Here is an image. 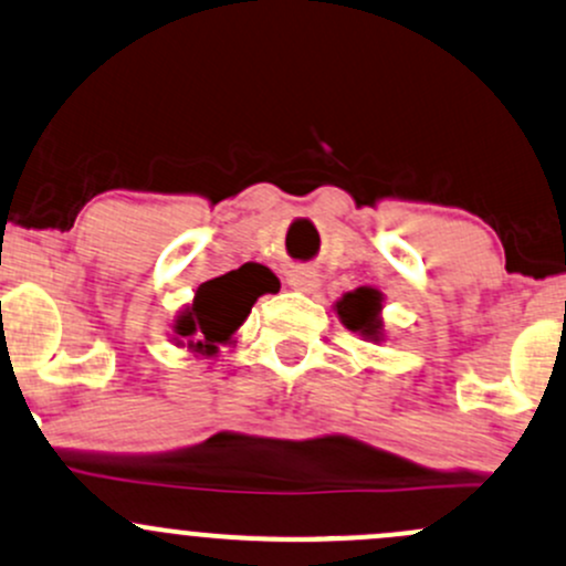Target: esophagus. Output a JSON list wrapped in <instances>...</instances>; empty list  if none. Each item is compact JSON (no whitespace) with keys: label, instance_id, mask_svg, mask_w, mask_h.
Here are the masks:
<instances>
[{"label":"esophagus","instance_id":"obj_1","mask_svg":"<svg viewBox=\"0 0 566 566\" xmlns=\"http://www.w3.org/2000/svg\"><path fill=\"white\" fill-rule=\"evenodd\" d=\"M287 282L293 284L295 290L312 293V290L319 284V273L314 271V268H293V271L287 273Z\"/></svg>","mask_w":566,"mask_h":566}]
</instances>
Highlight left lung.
I'll return each mask as SVG.
<instances>
[{
  "mask_svg": "<svg viewBox=\"0 0 566 566\" xmlns=\"http://www.w3.org/2000/svg\"><path fill=\"white\" fill-rule=\"evenodd\" d=\"M377 290H368V287H360L355 290V293H347L342 301H338V317H342V323L347 325L349 331H358L360 336L366 338H377L379 336V319H377V312L382 308V303H379Z\"/></svg>",
  "mask_w": 566,
  "mask_h": 566,
  "instance_id": "8db88e82",
  "label": "left lung"
}]
</instances>
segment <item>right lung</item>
Returning <instances> with one entry per match:
<instances>
[{"mask_svg": "<svg viewBox=\"0 0 566 566\" xmlns=\"http://www.w3.org/2000/svg\"><path fill=\"white\" fill-rule=\"evenodd\" d=\"M279 282L263 265H241L217 279H208L195 293V303L178 317L176 333L192 338L189 347L213 355L217 344L228 342L230 333L247 319L254 301L263 293H276Z\"/></svg>", "mask_w": 566, "mask_h": 566, "instance_id": "obj_1", "label": "right lung"}]
</instances>
